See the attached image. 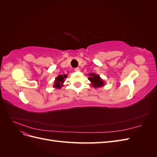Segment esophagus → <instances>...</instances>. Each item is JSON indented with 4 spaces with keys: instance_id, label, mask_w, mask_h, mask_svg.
Segmentation results:
<instances>
[{
    "instance_id": "esophagus-1",
    "label": "esophagus",
    "mask_w": 157,
    "mask_h": 157,
    "mask_svg": "<svg viewBox=\"0 0 157 157\" xmlns=\"http://www.w3.org/2000/svg\"><path fill=\"white\" fill-rule=\"evenodd\" d=\"M75 71H80V69H79L78 67H77V68L75 69Z\"/></svg>"
}]
</instances>
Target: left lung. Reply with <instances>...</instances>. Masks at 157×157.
<instances>
[{"label":"left lung","instance_id":"1","mask_svg":"<svg viewBox=\"0 0 157 157\" xmlns=\"http://www.w3.org/2000/svg\"><path fill=\"white\" fill-rule=\"evenodd\" d=\"M90 77H88V80L92 82V84L94 87H100L104 85V82L103 80L99 77V75H96L95 73L89 74Z\"/></svg>","mask_w":157,"mask_h":157}]
</instances>
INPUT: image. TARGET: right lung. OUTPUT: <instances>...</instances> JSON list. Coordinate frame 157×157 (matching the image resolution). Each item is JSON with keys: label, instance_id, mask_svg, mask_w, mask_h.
Listing matches in <instances>:
<instances>
[{"label": "right lung", "instance_id": "right-lung-1", "mask_svg": "<svg viewBox=\"0 0 157 157\" xmlns=\"http://www.w3.org/2000/svg\"><path fill=\"white\" fill-rule=\"evenodd\" d=\"M67 77V75H59L58 77L56 78L55 84H54V87L57 88H60L61 86H62V84L64 82V78Z\"/></svg>", "mask_w": 157, "mask_h": 157}]
</instances>
